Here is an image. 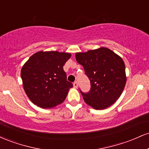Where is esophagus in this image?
<instances>
[{
    "mask_svg": "<svg viewBox=\"0 0 149 149\" xmlns=\"http://www.w3.org/2000/svg\"><path fill=\"white\" fill-rule=\"evenodd\" d=\"M73 86H74V88H78V82H77V81H75L74 83H73Z\"/></svg>",
    "mask_w": 149,
    "mask_h": 149,
    "instance_id": "esophagus-1",
    "label": "esophagus"
}]
</instances>
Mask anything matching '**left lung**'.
Instances as JSON below:
<instances>
[{"label":"left lung","mask_w":149,"mask_h":149,"mask_svg":"<svg viewBox=\"0 0 149 149\" xmlns=\"http://www.w3.org/2000/svg\"><path fill=\"white\" fill-rule=\"evenodd\" d=\"M91 83L88 93L81 92L85 102L96 110L111 107L120 97L126 84L125 66L123 59L111 49L101 47L76 53Z\"/></svg>","instance_id":"8db88e82"}]
</instances>
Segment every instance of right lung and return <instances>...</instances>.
Masks as SVG:
<instances>
[{
    "instance_id": "right-lung-1",
    "label": "right lung",
    "mask_w": 149,
    "mask_h": 149,
    "mask_svg": "<svg viewBox=\"0 0 149 149\" xmlns=\"http://www.w3.org/2000/svg\"><path fill=\"white\" fill-rule=\"evenodd\" d=\"M71 56L68 52L39 51L26 61L21 77L24 90L32 103L51 109L64 102L73 88L63 69Z\"/></svg>"
}]
</instances>
